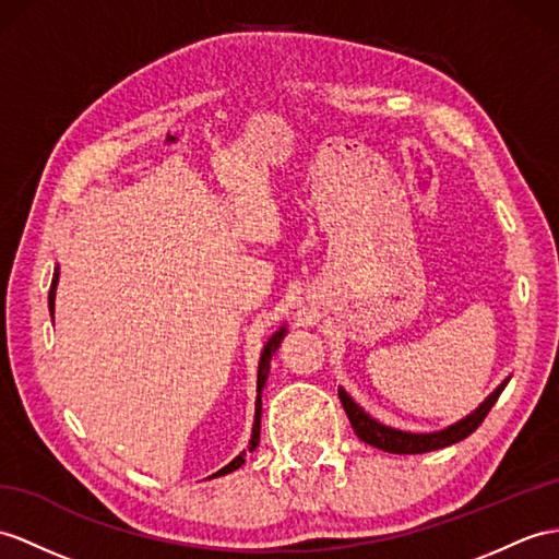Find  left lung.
Wrapping results in <instances>:
<instances>
[{"label": "left lung", "mask_w": 559, "mask_h": 559, "mask_svg": "<svg viewBox=\"0 0 559 559\" xmlns=\"http://www.w3.org/2000/svg\"><path fill=\"white\" fill-rule=\"evenodd\" d=\"M510 377L502 379V382L488 393V396L479 403V407H474V411L462 417L457 421H453V425H448L439 431H403V429H396V427H389V425H382V421L374 419L370 413H365L362 407L353 401L344 386H338V399H342V405L344 411L350 419V427L353 431L358 433V439L370 443L374 448H379V451H386V453H399V455H415V453H429V451H439V448H445V445H453L462 439H467L469 433L481 425L484 417L488 415V411L496 405L498 396L502 393V389L508 386Z\"/></svg>", "instance_id": "8db88e82"}]
</instances>
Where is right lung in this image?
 I'll use <instances>...</instances> for the list:
<instances>
[{
  "mask_svg": "<svg viewBox=\"0 0 559 559\" xmlns=\"http://www.w3.org/2000/svg\"><path fill=\"white\" fill-rule=\"evenodd\" d=\"M59 265L53 267V280H51V289H49V312H51V320H53V301H57V284H59ZM287 324H282L280 330L272 334L267 342H265V346H263V350H261V360H258V382H255V415H253V429H251V441H249V453H253L255 451V445H258V441H261V413H263V401H261V396H263V386H265V382H267V372H270V360H272V356H275L277 353V348H280V344H282V338L287 336ZM243 457H247V451H241L233 462H229V465H225L223 469H217L213 476H223V474H229V472H235V469H239L241 465H243Z\"/></svg>",
  "mask_w": 559,
  "mask_h": 559,
  "instance_id": "right-lung-1",
  "label": "right lung"
}]
</instances>
